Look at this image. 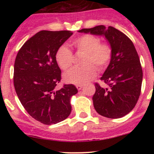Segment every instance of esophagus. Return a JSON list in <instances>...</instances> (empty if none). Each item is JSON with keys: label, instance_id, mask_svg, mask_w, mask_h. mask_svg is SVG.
<instances>
[{"label": "esophagus", "instance_id": "34e87169", "mask_svg": "<svg viewBox=\"0 0 154 154\" xmlns=\"http://www.w3.org/2000/svg\"><path fill=\"white\" fill-rule=\"evenodd\" d=\"M76 87H77V89L80 90L82 88H83V85H77V86H76Z\"/></svg>", "mask_w": 154, "mask_h": 154}]
</instances>
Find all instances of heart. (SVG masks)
Instances as JSON below:
<instances>
[{
  "label": "heart",
  "instance_id": "obj_1",
  "mask_svg": "<svg viewBox=\"0 0 154 154\" xmlns=\"http://www.w3.org/2000/svg\"><path fill=\"white\" fill-rule=\"evenodd\" d=\"M98 37L91 34H85L72 42V45L77 51L85 52L82 66H76L65 73L64 80L68 83L85 84L94 78L97 68L103 69L107 66L112 57V49L107 44H100ZM55 60L61 69L67 70L73 63V55L71 50L66 45L57 48Z\"/></svg>",
  "mask_w": 154,
  "mask_h": 154
}]
</instances>
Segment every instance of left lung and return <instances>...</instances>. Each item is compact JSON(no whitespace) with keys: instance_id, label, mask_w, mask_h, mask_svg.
Wrapping results in <instances>:
<instances>
[{"instance_id":"left-lung-1","label":"left lung","mask_w":154,"mask_h":154,"mask_svg":"<svg viewBox=\"0 0 154 154\" xmlns=\"http://www.w3.org/2000/svg\"><path fill=\"white\" fill-rule=\"evenodd\" d=\"M79 32L103 36L112 49L109 64L100 80L109 85L96 83L92 97L96 112L109 119H119L128 114L140 96L142 69L134 45L123 32L112 27L96 26Z\"/></svg>"}]
</instances>
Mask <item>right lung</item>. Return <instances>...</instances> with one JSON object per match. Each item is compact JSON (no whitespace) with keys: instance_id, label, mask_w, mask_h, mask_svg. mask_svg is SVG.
Listing matches in <instances>:
<instances>
[{"instance_id":"right-lung-1","label":"right lung","mask_w":154,"mask_h":154,"mask_svg":"<svg viewBox=\"0 0 154 154\" xmlns=\"http://www.w3.org/2000/svg\"><path fill=\"white\" fill-rule=\"evenodd\" d=\"M72 34L68 30L40 31L23 45L15 58L13 81L18 99L29 116L44 125L67 119L71 112L70 99L78 91L73 84L56 89L61 80L56 51Z\"/></svg>"}]
</instances>
